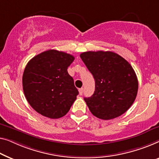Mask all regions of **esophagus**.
Wrapping results in <instances>:
<instances>
[{
    "instance_id": "obj_1",
    "label": "esophagus",
    "mask_w": 159,
    "mask_h": 159,
    "mask_svg": "<svg viewBox=\"0 0 159 159\" xmlns=\"http://www.w3.org/2000/svg\"><path fill=\"white\" fill-rule=\"evenodd\" d=\"M79 95L80 96H81V95L83 94V88H81V89H79Z\"/></svg>"
}]
</instances>
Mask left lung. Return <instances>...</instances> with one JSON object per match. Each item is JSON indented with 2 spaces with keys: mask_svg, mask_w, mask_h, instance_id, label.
I'll use <instances>...</instances> for the list:
<instances>
[{
  "mask_svg": "<svg viewBox=\"0 0 159 159\" xmlns=\"http://www.w3.org/2000/svg\"><path fill=\"white\" fill-rule=\"evenodd\" d=\"M80 57L95 79L94 93L84 98L92 114L103 120L124 114L138 92V79L132 66L111 51H87Z\"/></svg>",
  "mask_w": 159,
  "mask_h": 159,
  "instance_id": "left-lung-1",
  "label": "left lung"
}]
</instances>
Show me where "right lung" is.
<instances>
[{
	"label": "right lung",
	"instance_id": "obj_1",
	"mask_svg": "<svg viewBox=\"0 0 159 159\" xmlns=\"http://www.w3.org/2000/svg\"><path fill=\"white\" fill-rule=\"evenodd\" d=\"M74 61L70 54L48 50L34 57L25 66L23 89L28 102L42 116L61 118L68 112L79 91L68 67Z\"/></svg>",
	"mask_w": 159,
	"mask_h": 159
}]
</instances>
